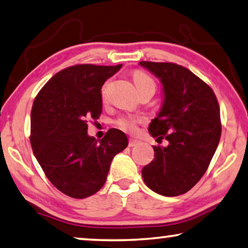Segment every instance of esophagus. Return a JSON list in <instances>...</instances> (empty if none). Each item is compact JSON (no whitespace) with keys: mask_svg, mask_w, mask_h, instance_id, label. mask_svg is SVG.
Segmentation results:
<instances>
[{"mask_svg":"<svg viewBox=\"0 0 248 248\" xmlns=\"http://www.w3.org/2000/svg\"><path fill=\"white\" fill-rule=\"evenodd\" d=\"M138 142H139V141L137 140V139H132V138H130V139H129L128 146H129V147H135V146H137Z\"/></svg>","mask_w":248,"mask_h":248,"instance_id":"34e87169","label":"esophagus"}]
</instances>
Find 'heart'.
Segmentation results:
<instances>
[{
    "label": "heart",
    "mask_w": 248,
    "mask_h": 248,
    "mask_svg": "<svg viewBox=\"0 0 248 248\" xmlns=\"http://www.w3.org/2000/svg\"><path fill=\"white\" fill-rule=\"evenodd\" d=\"M134 82L138 92H140V91L146 89H152L154 91L156 90V84L154 79H153L147 73L142 71H136L134 73ZM104 94H106V90H102L103 96ZM142 121H144V119H142L141 117L132 116V114H124V116H120L119 118H117L114 124H116L117 127H119L121 130L134 134V132L137 131L138 125L140 124Z\"/></svg>",
    "instance_id": "heart-1"
}]
</instances>
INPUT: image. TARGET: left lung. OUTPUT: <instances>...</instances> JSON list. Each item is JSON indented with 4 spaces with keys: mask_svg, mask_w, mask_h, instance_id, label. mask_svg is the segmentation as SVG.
<instances>
[{
    "mask_svg": "<svg viewBox=\"0 0 248 248\" xmlns=\"http://www.w3.org/2000/svg\"><path fill=\"white\" fill-rule=\"evenodd\" d=\"M160 79L164 102L148 131L166 139L153 146L154 160L142 167L144 182L154 192L176 197L192 189L210 164L221 135L220 110L212 89L189 69L174 62H140Z\"/></svg>",
    "mask_w": 248,
    "mask_h": 248,
    "instance_id": "1",
    "label": "left lung"
}]
</instances>
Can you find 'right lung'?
<instances>
[{
    "label": "right lung",
    "instance_id": "1",
    "mask_svg": "<svg viewBox=\"0 0 248 248\" xmlns=\"http://www.w3.org/2000/svg\"><path fill=\"white\" fill-rule=\"evenodd\" d=\"M123 65L79 64L55 74L34 97L30 142L53 186L84 199L104 186L111 160L128 146L123 131L110 129L97 141L88 135V120L102 112L104 82Z\"/></svg>",
    "mask_w": 248,
    "mask_h": 248
}]
</instances>
